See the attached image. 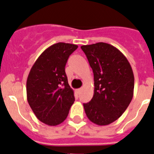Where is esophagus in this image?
<instances>
[{
    "mask_svg": "<svg viewBox=\"0 0 154 154\" xmlns=\"http://www.w3.org/2000/svg\"><path fill=\"white\" fill-rule=\"evenodd\" d=\"M83 91V88H80V89H77V92L78 93V94H80L81 93V91Z\"/></svg>",
    "mask_w": 154,
    "mask_h": 154,
    "instance_id": "esophagus-1",
    "label": "esophagus"
}]
</instances>
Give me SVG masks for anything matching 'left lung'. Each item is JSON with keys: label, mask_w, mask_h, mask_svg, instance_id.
Segmentation results:
<instances>
[{"label": "left lung", "mask_w": 154, "mask_h": 154, "mask_svg": "<svg viewBox=\"0 0 154 154\" xmlns=\"http://www.w3.org/2000/svg\"><path fill=\"white\" fill-rule=\"evenodd\" d=\"M94 72V96L84 103L86 115L100 126L117 120L134 96V76L131 66L117 48L99 42L80 47Z\"/></svg>", "instance_id": "obj_1"}]
</instances>
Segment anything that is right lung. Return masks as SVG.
I'll return each instance as SVG.
<instances>
[{
    "label": "right lung",
    "instance_id": "obj_1",
    "mask_svg": "<svg viewBox=\"0 0 154 154\" xmlns=\"http://www.w3.org/2000/svg\"><path fill=\"white\" fill-rule=\"evenodd\" d=\"M77 48L66 43L53 44L40 55L30 69L27 80V101L37 118L45 124H61L75 100L65 66Z\"/></svg>",
    "mask_w": 154,
    "mask_h": 154
}]
</instances>
